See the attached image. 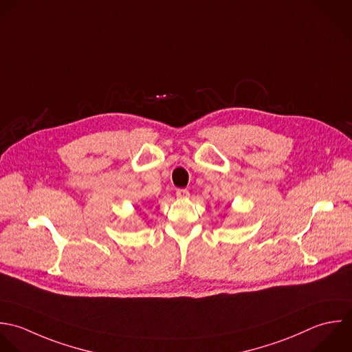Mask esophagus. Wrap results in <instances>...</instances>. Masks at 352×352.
Instances as JSON below:
<instances>
[{
  "label": "esophagus",
  "mask_w": 352,
  "mask_h": 352,
  "mask_svg": "<svg viewBox=\"0 0 352 352\" xmlns=\"http://www.w3.org/2000/svg\"><path fill=\"white\" fill-rule=\"evenodd\" d=\"M189 190H186V189H178L177 190V197L178 199H188L189 197Z\"/></svg>",
  "instance_id": "obj_1"
}]
</instances>
